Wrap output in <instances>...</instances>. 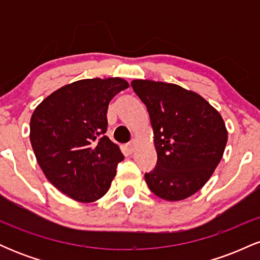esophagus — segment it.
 <instances>
[{
  "instance_id": "obj_1",
  "label": "esophagus",
  "mask_w": 260,
  "mask_h": 260,
  "mask_svg": "<svg viewBox=\"0 0 260 260\" xmlns=\"http://www.w3.org/2000/svg\"><path fill=\"white\" fill-rule=\"evenodd\" d=\"M134 148H136V145H134V142H131L128 143V144L126 145V150L128 154H132L134 151Z\"/></svg>"
}]
</instances>
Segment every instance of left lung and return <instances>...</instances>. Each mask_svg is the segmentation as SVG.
Wrapping results in <instances>:
<instances>
[{
    "label": "left lung",
    "mask_w": 260,
    "mask_h": 260,
    "mask_svg": "<svg viewBox=\"0 0 260 260\" xmlns=\"http://www.w3.org/2000/svg\"><path fill=\"white\" fill-rule=\"evenodd\" d=\"M131 84L147 106L157 154L145 182L161 199L183 201L207 183L222 159L225 122L204 98L177 84L149 79Z\"/></svg>",
    "instance_id": "8db88e82"
}]
</instances>
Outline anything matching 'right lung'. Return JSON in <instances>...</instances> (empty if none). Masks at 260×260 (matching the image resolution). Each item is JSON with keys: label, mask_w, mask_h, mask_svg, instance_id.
<instances>
[{"label": "right lung", "mask_w": 260, "mask_h": 260, "mask_svg": "<svg viewBox=\"0 0 260 260\" xmlns=\"http://www.w3.org/2000/svg\"><path fill=\"white\" fill-rule=\"evenodd\" d=\"M128 86L118 77L77 80L50 94L32 112L29 137L39 166L74 201L105 196L124 159L105 133L110 101Z\"/></svg>", "instance_id": "obj_1"}]
</instances>
